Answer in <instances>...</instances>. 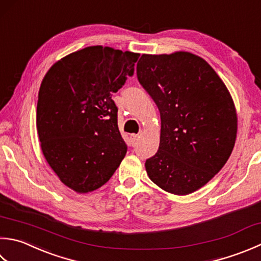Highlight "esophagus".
<instances>
[{
	"instance_id": "1",
	"label": "esophagus",
	"mask_w": 261,
	"mask_h": 261,
	"mask_svg": "<svg viewBox=\"0 0 261 261\" xmlns=\"http://www.w3.org/2000/svg\"><path fill=\"white\" fill-rule=\"evenodd\" d=\"M130 139H131V142L132 144H136V142L138 141V139H139V135H131L130 136Z\"/></svg>"
}]
</instances>
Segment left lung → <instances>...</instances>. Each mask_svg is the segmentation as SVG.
I'll return each instance as SVG.
<instances>
[{"instance_id": "1", "label": "left lung", "mask_w": 261, "mask_h": 261, "mask_svg": "<svg viewBox=\"0 0 261 261\" xmlns=\"http://www.w3.org/2000/svg\"><path fill=\"white\" fill-rule=\"evenodd\" d=\"M140 85L161 113V141L146 161L150 180L186 196L209 182L231 156L238 115L225 84L200 56L189 52L142 54Z\"/></svg>"}]
</instances>
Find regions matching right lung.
I'll return each mask as SVG.
<instances>
[{
  "label": "right lung",
  "instance_id": "add662e5",
  "mask_svg": "<svg viewBox=\"0 0 261 261\" xmlns=\"http://www.w3.org/2000/svg\"><path fill=\"white\" fill-rule=\"evenodd\" d=\"M139 54L89 46L54 63L40 85L37 125L46 162L78 193L104 186L126 154L112 99Z\"/></svg>",
  "mask_w": 261,
  "mask_h": 261
}]
</instances>
